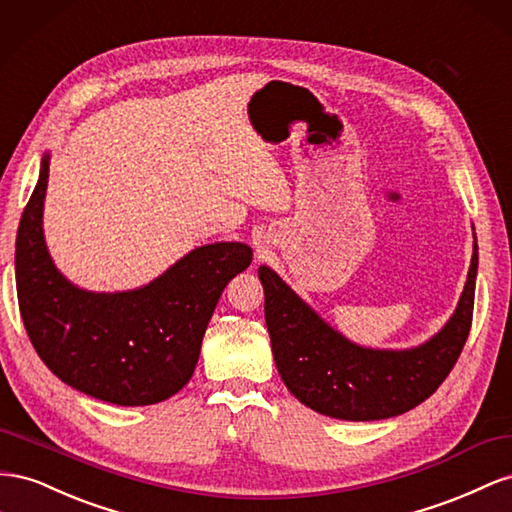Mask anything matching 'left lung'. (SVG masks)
Wrapping results in <instances>:
<instances>
[{
	"mask_svg": "<svg viewBox=\"0 0 512 512\" xmlns=\"http://www.w3.org/2000/svg\"><path fill=\"white\" fill-rule=\"evenodd\" d=\"M478 246L457 311L433 339L412 349H371L347 341L268 266L259 268L266 326L285 386L311 410L339 420H382L410 412L440 388L472 328Z\"/></svg>",
	"mask_w": 512,
	"mask_h": 512,
	"instance_id": "1",
	"label": "left lung"
}]
</instances>
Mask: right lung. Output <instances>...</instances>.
I'll return each instance as SVG.
<instances>
[{
  "mask_svg": "<svg viewBox=\"0 0 512 512\" xmlns=\"http://www.w3.org/2000/svg\"><path fill=\"white\" fill-rule=\"evenodd\" d=\"M49 154L17 233V296L27 337L64 384L115 405H152L182 390L223 289L251 266L242 242L199 246L150 285L94 294L53 266L42 236Z\"/></svg>",
  "mask_w": 512,
  "mask_h": 512,
  "instance_id": "right-lung-1",
  "label": "right lung"
}]
</instances>
